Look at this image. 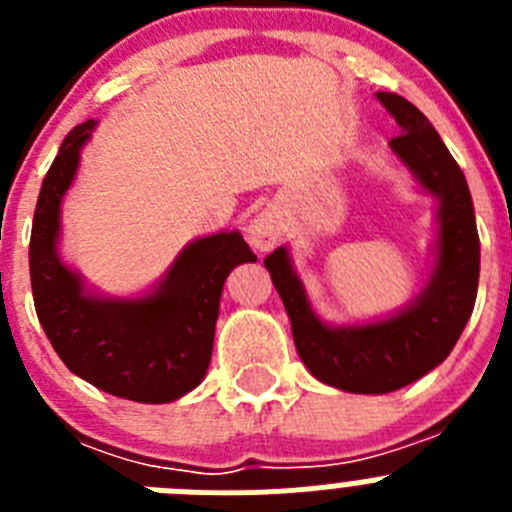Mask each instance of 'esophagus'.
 Instances as JSON below:
<instances>
[{
  "mask_svg": "<svg viewBox=\"0 0 512 512\" xmlns=\"http://www.w3.org/2000/svg\"><path fill=\"white\" fill-rule=\"evenodd\" d=\"M279 235H282V220L274 210H261L248 223V243L259 251H269L277 246Z\"/></svg>",
  "mask_w": 512,
  "mask_h": 512,
  "instance_id": "esophagus-1",
  "label": "esophagus"
}]
</instances>
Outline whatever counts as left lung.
Returning <instances> with one entry per match:
<instances>
[{
	"instance_id": "left-lung-1",
	"label": "left lung",
	"mask_w": 512,
	"mask_h": 512,
	"mask_svg": "<svg viewBox=\"0 0 512 512\" xmlns=\"http://www.w3.org/2000/svg\"><path fill=\"white\" fill-rule=\"evenodd\" d=\"M377 99L400 128L390 140L392 153L438 200L436 261L423 292L382 320L330 325L310 307L287 246L264 259L312 377L356 395L395 392L436 369L459 341L479 284V235L464 171L415 104L392 92H377Z\"/></svg>"
}]
</instances>
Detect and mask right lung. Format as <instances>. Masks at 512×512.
Segmentation results:
<instances>
[{"label":"right lung","instance_id":"obj_1","mask_svg":"<svg viewBox=\"0 0 512 512\" xmlns=\"http://www.w3.org/2000/svg\"><path fill=\"white\" fill-rule=\"evenodd\" d=\"M97 120L63 138L45 174L30 235V284L38 320L76 377L133 402L161 405L205 379L220 295L230 271L256 261L238 230L187 243L161 282L138 297H107L61 261V202Z\"/></svg>","mask_w":512,"mask_h":512}]
</instances>
